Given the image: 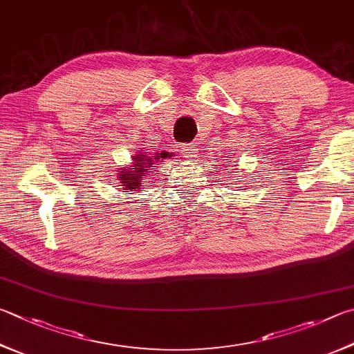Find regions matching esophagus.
<instances>
[{
	"label": "esophagus",
	"mask_w": 354,
	"mask_h": 354,
	"mask_svg": "<svg viewBox=\"0 0 354 354\" xmlns=\"http://www.w3.org/2000/svg\"><path fill=\"white\" fill-rule=\"evenodd\" d=\"M179 151H181V155L185 159H192L196 156V147L194 144H181L179 145Z\"/></svg>",
	"instance_id": "34e87169"
}]
</instances>
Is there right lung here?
Returning a JSON list of instances; mask_svg holds the SVG:
<instances>
[{
  "label": "right lung",
  "instance_id": "add662e5",
  "mask_svg": "<svg viewBox=\"0 0 354 354\" xmlns=\"http://www.w3.org/2000/svg\"><path fill=\"white\" fill-rule=\"evenodd\" d=\"M169 156V153H159L156 156H147L145 153H139V155L134 156V164L133 167L134 169H122L120 171V176H119V184L122 185V189L127 190V192H142L140 189L144 187V183L147 179V175L150 173V167H153L155 162H160V158H167Z\"/></svg>",
  "mask_w": 354,
  "mask_h": 354
}]
</instances>
